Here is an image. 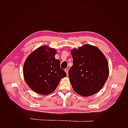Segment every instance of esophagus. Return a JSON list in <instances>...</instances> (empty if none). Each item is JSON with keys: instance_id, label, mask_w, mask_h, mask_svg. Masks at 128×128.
<instances>
[{"instance_id": "34e87169", "label": "esophagus", "mask_w": 128, "mask_h": 128, "mask_svg": "<svg viewBox=\"0 0 128 128\" xmlns=\"http://www.w3.org/2000/svg\"><path fill=\"white\" fill-rule=\"evenodd\" d=\"M64 71H65L66 72L67 75L68 76V69H64Z\"/></svg>"}]
</instances>
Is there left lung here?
I'll list each match as a JSON object with an SVG mask.
<instances>
[{
    "label": "left lung",
    "instance_id": "obj_1",
    "mask_svg": "<svg viewBox=\"0 0 128 128\" xmlns=\"http://www.w3.org/2000/svg\"><path fill=\"white\" fill-rule=\"evenodd\" d=\"M72 66L68 72L73 90L88 96L99 92L109 76L106 56L96 46L85 44L71 50Z\"/></svg>",
    "mask_w": 128,
    "mask_h": 128
}]
</instances>
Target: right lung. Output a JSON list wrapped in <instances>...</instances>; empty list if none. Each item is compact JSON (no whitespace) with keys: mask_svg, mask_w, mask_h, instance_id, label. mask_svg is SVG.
<instances>
[{"mask_svg":"<svg viewBox=\"0 0 128 128\" xmlns=\"http://www.w3.org/2000/svg\"><path fill=\"white\" fill-rule=\"evenodd\" d=\"M56 50L48 46L37 48L26 58L24 65V77L29 87L37 94L48 95L57 88L61 78L67 76L56 59Z\"/></svg>","mask_w":128,"mask_h":128,"instance_id":"right-lung-1","label":"right lung"}]
</instances>
